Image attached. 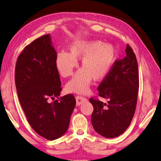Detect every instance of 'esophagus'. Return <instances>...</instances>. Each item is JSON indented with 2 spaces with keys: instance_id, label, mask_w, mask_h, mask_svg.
I'll return each instance as SVG.
<instances>
[{
  "instance_id": "esophagus-1",
  "label": "esophagus",
  "mask_w": 161,
  "mask_h": 161,
  "mask_svg": "<svg viewBox=\"0 0 161 161\" xmlns=\"http://www.w3.org/2000/svg\"><path fill=\"white\" fill-rule=\"evenodd\" d=\"M76 105H80L81 103H83L84 102L86 101V99L85 97H84L82 96H80L77 95L76 96Z\"/></svg>"
}]
</instances>
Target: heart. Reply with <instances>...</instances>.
<instances>
[{
	"mask_svg": "<svg viewBox=\"0 0 161 161\" xmlns=\"http://www.w3.org/2000/svg\"><path fill=\"white\" fill-rule=\"evenodd\" d=\"M116 50L110 44L97 41H80L70 46L69 53L59 52L56 67L60 75L67 78L73 75L77 67L76 60L81 59V69L66 85L69 92L85 93L92 79L100 81L108 75L116 60Z\"/></svg>",
	"mask_w": 161,
	"mask_h": 161,
	"instance_id": "heart-1",
	"label": "heart"
}]
</instances>
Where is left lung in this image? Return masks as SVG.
Segmentation results:
<instances>
[{"mask_svg":"<svg viewBox=\"0 0 161 161\" xmlns=\"http://www.w3.org/2000/svg\"><path fill=\"white\" fill-rule=\"evenodd\" d=\"M126 57L117 59L97 87L104 103L91 97L93 105L92 124L94 130L107 138L120 136L130 126L136 109L139 74L136 56L127 44Z\"/></svg>","mask_w":161,"mask_h":161,"instance_id":"8db88e82","label":"left lung"}]
</instances>
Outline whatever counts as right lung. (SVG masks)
<instances>
[{
  "label": "right lung",
  "mask_w": 161,
  "mask_h": 161,
  "mask_svg": "<svg viewBox=\"0 0 161 161\" xmlns=\"http://www.w3.org/2000/svg\"><path fill=\"white\" fill-rule=\"evenodd\" d=\"M57 55L49 34L44 35L24 48L15 69L18 96L27 120L37 134L48 140L67 130L76 104L71 94L58 98L62 88ZM51 99L55 101L51 103Z\"/></svg>",
  "instance_id": "add662e5"
}]
</instances>
